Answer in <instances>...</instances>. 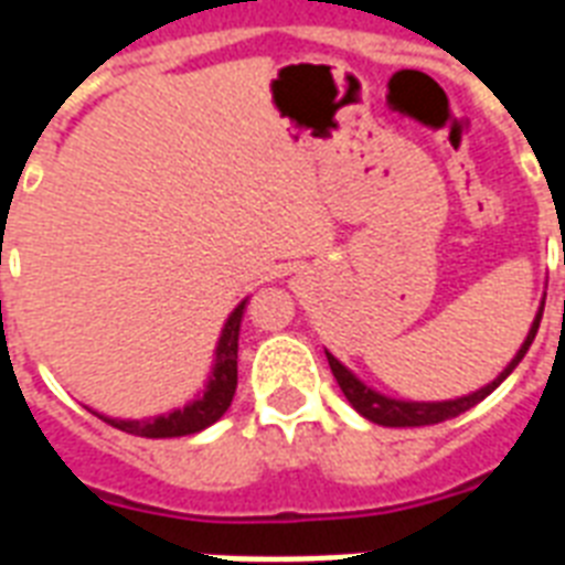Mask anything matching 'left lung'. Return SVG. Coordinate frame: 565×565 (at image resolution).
<instances>
[{"instance_id": "left-lung-1", "label": "left lung", "mask_w": 565, "mask_h": 565, "mask_svg": "<svg viewBox=\"0 0 565 565\" xmlns=\"http://www.w3.org/2000/svg\"><path fill=\"white\" fill-rule=\"evenodd\" d=\"M543 305H545V292L540 308L531 317V326H527L522 343L516 345V352L510 354V361L501 366L492 377H487V384H475L469 390H460V393L451 395H407V393H393L386 386L375 384L370 377L358 372L349 354L331 352L326 349L328 366L334 372L337 384L343 390V395L349 398L354 411L361 413L363 419L375 422V425H384V428H422V425H437V422L455 419L463 411L475 407L478 402H483L487 395L495 390V386L516 370L519 361L525 358V352L531 349L536 337V328H540V319H543Z\"/></svg>"}]
</instances>
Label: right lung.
<instances>
[{"label": "right lung", "mask_w": 565, "mask_h": 565, "mask_svg": "<svg viewBox=\"0 0 565 565\" xmlns=\"http://www.w3.org/2000/svg\"><path fill=\"white\" fill-rule=\"evenodd\" d=\"M246 301L248 296L243 301H231L228 308L216 313V322L204 328L199 352L190 358L188 372L175 381V390L163 395V402L158 398L140 407L137 402H117V407L114 402L110 407L87 402V411L137 437H188L213 425L228 411L237 390V340Z\"/></svg>", "instance_id": "right-lung-1"}]
</instances>
